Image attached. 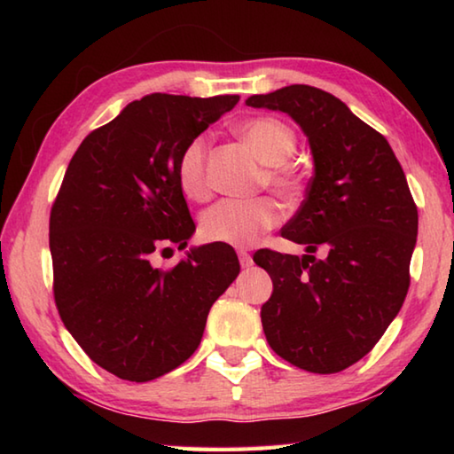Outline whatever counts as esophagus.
Here are the masks:
<instances>
[{"label": "esophagus", "instance_id": "obj_1", "mask_svg": "<svg viewBox=\"0 0 454 454\" xmlns=\"http://www.w3.org/2000/svg\"><path fill=\"white\" fill-rule=\"evenodd\" d=\"M238 258H240L242 268H250L252 266V256L246 250H238Z\"/></svg>", "mask_w": 454, "mask_h": 454}]
</instances>
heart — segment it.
I'll use <instances>...</instances> for the list:
<instances>
[{
	"label": "heart",
	"mask_w": 454,
	"mask_h": 454,
	"mask_svg": "<svg viewBox=\"0 0 454 454\" xmlns=\"http://www.w3.org/2000/svg\"><path fill=\"white\" fill-rule=\"evenodd\" d=\"M236 132L266 166H282L296 150V136L292 128L276 118L246 120L236 128ZM206 156H208L206 136L192 137L180 153L178 182L184 194L192 200H206L210 194ZM270 182L282 192H292L296 186V178L286 168L272 170ZM282 214V206L270 196L248 200L228 198L202 214L200 230L206 240L244 248L258 242L268 230L278 226Z\"/></svg>",
	"instance_id": "heart-1"
}]
</instances>
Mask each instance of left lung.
I'll return each mask as SVG.
<instances>
[{
    "instance_id": "8db88e82",
    "label": "left lung",
    "mask_w": 454,
    "mask_h": 454,
    "mask_svg": "<svg viewBox=\"0 0 454 454\" xmlns=\"http://www.w3.org/2000/svg\"><path fill=\"white\" fill-rule=\"evenodd\" d=\"M246 106L288 114L314 162L301 210L282 228L306 254H254L274 286L260 310L266 340L302 371L340 372L372 350L401 310L417 206L387 137L328 91L294 83Z\"/></svg>"
}]
</instances>
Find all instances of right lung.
I'll return each instance as SVG.
<instances>
[{
	"instance_id": "1",
	"label": "right lung",
	"mask_w": 454,
	"mask_h": 454,
	"mask_svg": "<svg viewBox=\"0 0 454 454\" xmlns=\"http://www.w3.org/2000/svg\"><path fill=\"white\" fill-rule=\"evenodd\" d=\"M238 99H136L67 166L50 216L53 296L67 333L118 379L148 382L186 363L240 272L232 246L220 242L190 248L168 270L152 262L196 232L178 182L182 150Z\"/></svg>"
}]
</instances>
